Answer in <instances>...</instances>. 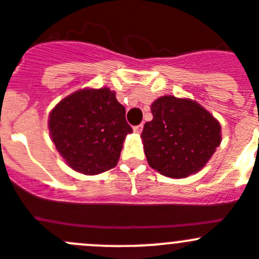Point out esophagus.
Instances as JSON below:
<instances>
[{"mask_svg": "<svg viewBox=\"0 0 259 259\" xmlns=\"http://www.w3.org/2000/svg\"><path fill=\"white\" fill-rule=\"evenodd\" d=\"M142 128H144V124H139V125H135L134 127V131H135V134H141L142 132Z\"/></svg>", "mask_w": 259, "mask_h": 259, "instance_id": "1", "label": "esophagus"}]
</instances>
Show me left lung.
I'll use <instances>...</instances> for the list:
<instances>
[{
  "label": "left lung",
  "mask_w": 259,
  "mask_h": 259,
  "mask_svg": "<svg viewBox=\"0 0 259 259\" xmlns=\"http://www.w3.org/2000/svg\"><path fill=\"white\" fill-rule=\"evenodd\" d=\"M151 113L141 134L150 166L170 178L201 170L220 145V123L193 100L169 95L155 100Z\"/></svg>",
  "instance_id": "obj_1"
}]
</instances>
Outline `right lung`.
<instances>
[{
    "label": "right lung",
    "instance_id": "add662e5",
    "mask_svg": "<svg viewBox=\"0 0 259 259\" xmlns=\"http://www.w3.org/2000/svg\"><path fill=\"white\" fill-rule=\"evenodd\" d=\"M52 141L71 168L88 176L114 168L132 128L108 88L85 89L61 100L49 115Z\"/></svg>",
    "mask_w": 259,
    "mask_h": 259
}]
</instances>
